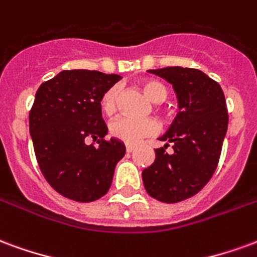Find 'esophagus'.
<instances>
[{
	"instance_id": "obj_1",
	"label": "esophagus",
	"mask_w": 257,
	"mask_h": 257,
	"mask_svg": "<svg viewBox=\"0 0 257 257\" xmlns=\"http://www.w3.org/2000/svg\"><path fill=\"white\" fill-rule=\"evenodd\" d=\"M134 148H136V147H134V145H126V151L128 152V153H130V152L134 151Z\"/></svg>"
}]
</instances>
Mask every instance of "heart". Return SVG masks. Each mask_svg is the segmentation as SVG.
I'll use <instances>...</instances> for the list:
<instances>
[{
    "instance_id": "b5f03b06",
    "label": "heart",
    "mask_w": 257,
    "mask_h": 257,
    "mask_svg": "<svg viewBox=\"0 0 257 257\" xmlns=\"http://www.w3.org/2000/svg\"><path fill=\"white\" fill-rule=\"evenodd\" d=\"M142 89L145 94L155 102L166 101L168 95L167 87L162 82L155 79H148L142 82ZM119 104V89L117 86H112L101 95L100 108L106 116H112L117 110ZM159 131V123L153 117L136 119L128 116H120L109 124L110 136L126 144H137L145 137H151Z\"/></svg>"
}]
</instances>
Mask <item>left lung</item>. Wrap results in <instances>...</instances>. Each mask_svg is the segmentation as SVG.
<instances>
[{"label":"left lung","mask_w":257,"mask_h":257,"mask_svg":"<svg viewBox=\"0 0 257 257\" xmlns=\"http://www.w3.org/2000/svg\"><path fill=\"white\" fill-rule=\"evenodd\" d=\"M149 72L171 83L179 113L160 138L167 144L155 149L156 159L142 171V181L151 197L179 203L197 194L218 167L228 124L226 98L218 82L200 69L167 67Z\"/></svg>","instance_id":"1"}]
</instances>
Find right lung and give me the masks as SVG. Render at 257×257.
Listing matches in <instances>:
<instances>
[{
  "label": "right lung",
  "mask_w": 257,
  "mask_h": 257,
  "mask_svg": "<svg viewBox=\"0 0 257 257\" xmlns=\"http://www.w3.org/2000/svg\"><path fill=\"white\" fill-rule=\"evenodd\" d=\"M120 79L89 69H65L39 86L29 115L30 136L39 170L61 196L90 203L109 190L120 141L104 140L101 95ZM93 138L95 144L87 146Z\"/></svg>",
  "instance_id": "1"
}]
</instances>
